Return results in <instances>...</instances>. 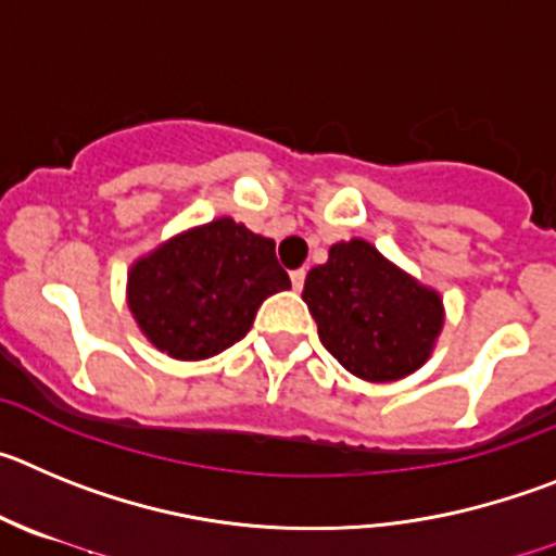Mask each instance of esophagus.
I'll use <instances>...</instances> for the list:
<instances>
[{
  "label": "esophagus",
  "mask_w": 556,
  "mask_h": 556,
  "mask_svg": "<svg viewBox=\"0 0 556 556\" xmlns=\"http://www.w3.org/2000/svg\"><path fill=\"white\" fill-rule=\"evenodd\" d=\"M290 285H293V290H302L304 288V268H296V271H290Z\"/></svg>",
  "instance_id": "obj_1"
}]
</instances>
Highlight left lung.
I'll return each instance as SVG.
<instances>
[{"mask_svg": "<svg viewBox=\"0 0 556 556\" xmlns=\"http://www.w3.org/2000/svg\"><path fill=\"white\" fill-rule=\"evenodd\" d=\"M302 299L327 352L365 382H396L418 371L446 321L438 290L363 238L332 243L327 263L309 268Z\"/></svg>", "mask_w": 556, "mask_h": 556, "instance_id": "obj_1", "label": "left lung"}]
</instances>
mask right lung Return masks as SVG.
Listing matches in <instances>:
<instances>
[{"label": "right lung", "instance_id": "1", "mask_svg": "<svg viewBox=\"0 0 556 556\" xmlns=\"http://www.w3.org/2000/svg\"><path fill=\"white\" fill-rule=\"evenodd\" d=\"M288 288L271 238L229 216L177 232L127 271V304L143 338L188 363L238 343L260 304Z\"/></svg>", "mask_w": 556, "mask_h": 556}]
</instances>
